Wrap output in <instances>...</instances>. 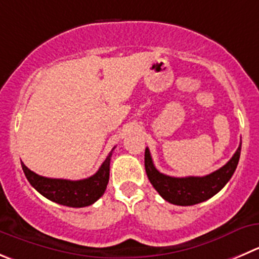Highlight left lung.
<instances>
[{
  "instance_id": "1",
  "label": "left lung",
  "mask_w": 259,
  "mask_h": 259,
  "mask_svg": "<svg viewBox=\"0 0 259 259\" xmlns=\"http://www.w3.org/2000/svg\"><path fill=\"white\" fill-rule=\"evenodd\" d=\"M242 144L223 168L205 177L176 178L160 173L152 162L150 150H145V169L147 178L165 201L178 206H192L207 201L225 187L238 166Z\"/></svg>"
}]
</instances>
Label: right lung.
<instances>
[{"label":"right lung","instance_id":"add662e5","mask_svg":"<svg viewBox=\"0 0 259 259\" xmlns=\"http://www.w3.org/2000/svg\"><path fill=\"white\" fill-rule=\"evenodd\" d=\"M110 157L112 152L108 155L94 176L80 181L46 178L31 171L24 162H21V166L29 183L46 198L68 207H86L97 202L107 189L109 182Z\"/></svg>","mask_w":259,"mask_h":259}]
</instances>
